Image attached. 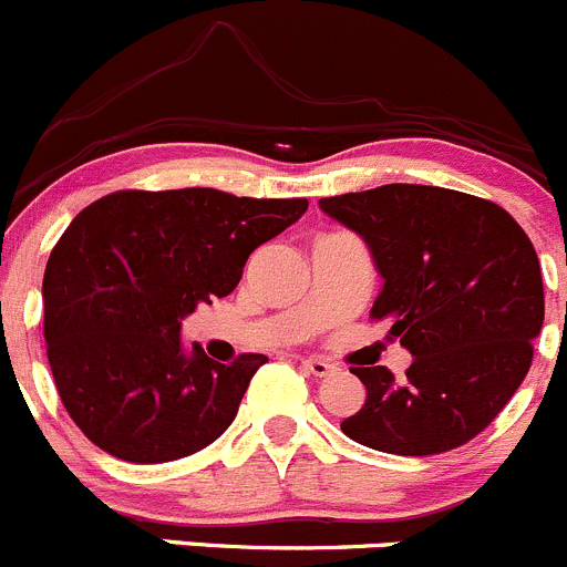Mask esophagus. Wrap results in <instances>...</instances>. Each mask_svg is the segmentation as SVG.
<instances>
[{"label": "esophagus", "instance_id": "obj_1", "mask_svg": "<svg viewBox=\"0 0 567 567\" xmlns=\"http://www.w3.org/2000/svg\"><path fill=\"white\" fill-rule=\"evenodd\" d=\"M302 369H306L308 374H313V378H324V374L333 372V363L322 361V358H306V361H302Z\"/></svg>", "mask_w": 567, "mask_h": 567}]
</instances>
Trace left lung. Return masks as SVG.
<instances>
[{
    "instance_id": "obj_1",
    "label": "left lung",
    "mask_w": 567,
    "mask_h": 567,
    "mask_svg": "<svg viewBox=\"0 0 567 567\" xmlns=\"http://www.w3.org/2000/svg\"><path fill=\"white\" fill-rule=\"evenodd\" d=\"M319 209L369 245L383 276L372 319H391L413 355L405 380L352 367L367 402L341 433L405 457L472 441L526 378L543 328L540 261L524 228L493 200L422 184L333 195Z\"/></svg>"
}]
</instances>
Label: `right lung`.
I'll return each mask as SVG.
<instances>
[{
    "label": "right lung",
    "mask_w": 567,
    "mask_h": 567,
    "mask_svg": "<svg viewBox=\"0 0 567 567\" xmlns=\"http://www.w3.org/2000/svg\"><path fill=\"white\" fill-rule=\"evenodd\" d=\"M306 209L187 187L123 189L74 217L43 272V336L60 400L99 450L167 463L226 433L267 355L184 350L182 319L231 295L248 256Z\"/></svg>",
    "instance_id": "1"
}]
</instances>
